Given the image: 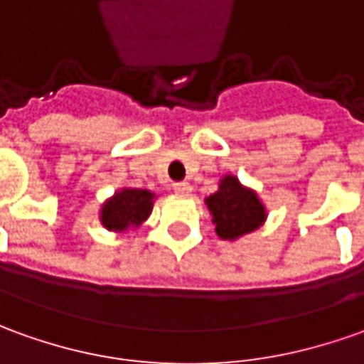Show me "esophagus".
Wrapping results in <instances>:
<instances>
[{
    "instance_id": "1",
    "label": "esophagus",
    "mask_w": 364,
    "mask_h": 364,
    "mask_svg": "<svg viewBox=\"0 0 364 364\" xmlns=\"http://www.w3.org/2000/svg\"><path fill=\"white\" fill-rule=\"evenodd\" d=\"M173 189H175V193H181V195H187V193H191V185L187 181H177L173 183Z\"/></svg>"
}]
</instances>
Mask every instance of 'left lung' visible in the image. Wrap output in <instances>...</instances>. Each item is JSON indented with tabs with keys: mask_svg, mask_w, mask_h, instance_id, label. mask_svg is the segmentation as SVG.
I'll use <instances>...</instances> for the list:
<instances>
[{
	"mask_svg": "<svg viewBox=\"0 0 364 364\" xmlns=\"http://www.w3.org/2000/svg\"><path fill=\"white\" fill-rule=\"evenodd\" d=\"M207 207L221 239H237L251 233L265 221V209L257 195L245 189L235 177H225L219 191L207 197Z\"/></svg>",
	"mask_w": 364,
	"mask_h": 364,
	"instance_id": "obj_1",
	"label": "left lung"
}]
</instances>
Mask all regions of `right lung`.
Instances as JSON below:
<instances>
[{
	"label": "right lung",
	"mask_w": 364,
	"mask_h": 364,
	"mask_svg": "<svg viewBox=\"0 0 364 364\" xmlns=\"http://www.w3.org/2000/svg\"><path fill=\"white\" fill-rule=\"evenodd\" d=\"M153 209V193L145 189H123L103 205L101 221L109 231L137 227Z\"/></svg>",
	"instance_id": "add662e5"
}]
</instances>
